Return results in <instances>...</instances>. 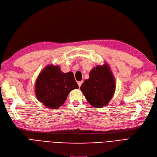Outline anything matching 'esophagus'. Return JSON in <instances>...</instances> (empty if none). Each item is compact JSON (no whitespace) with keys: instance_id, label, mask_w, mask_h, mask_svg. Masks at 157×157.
Wrapping results in <instances>:
<instances>
[{"instance_id":"1","label":"esophagus","mask_w":157,"mask_h":157,"mask_svg":"<svg viewBox=\"0 0 157 157\" xmlns=\"http://www.w3.org/2000/svg\"><path fill=\"white\" fill-rule=\"evenodd\" d=\"M78 83V87H80V86H81V85H82V84L83 83V81H80V82H77Z\"/></svg>"}]
</instances>
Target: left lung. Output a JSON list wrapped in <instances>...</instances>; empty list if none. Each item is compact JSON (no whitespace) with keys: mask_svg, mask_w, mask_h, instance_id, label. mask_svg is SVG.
<instances>
[{"mask_svg":"<svg viewBox=\"0 0 157 157\" xmlns=\"http://www.w3.org/2000/svg\"><path fill=\"white\" fill-rule=\"evenodd\" d=\"M115 80L108 64L97 66L90 73V78L81 85L80 90L92 106L107 105L115 91Z\"/></svg>","mask_w":157,"mask_h":157,"instance_id":"obj_1","label":"left lung"}]
</instances>
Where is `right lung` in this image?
Wrapping results in <instances>:
<instances>
[{"mask_svg": "<svg viewBox=\"0 0 157 157\" xmlns=\"http://www.w3.org/2000/svg\"><path fill=\"white\" fill-rule=\"evenodd\" d=\"M35 95L46 108L57 109L63 104L70 92L78 86L72 72L63 73L59 66L48 65L39 75Z\"/></svg>", "mask_w": 157, "mask_h": 157, "instance_id": "1", "label": "right lung"}]
</instances>
